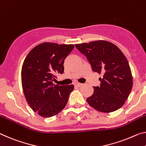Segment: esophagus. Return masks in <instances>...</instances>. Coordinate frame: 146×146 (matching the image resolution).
<instances>
[{"label":"esophagus","mask_w":146,"mask_h":146,"mask_svg":"<svg viewBox=\"0 0 146 146\" xmlns=\"http://www.w3.org/2000/svg\"><path fill=\"white\" fill-rule=\"evenodd\" d=\"M74 85L77 86V87H80V86H82L83 84H82V83H75Z\"/></svg>","instance_id":"obj_1"}]
</instances>
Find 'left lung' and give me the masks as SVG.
<instances>
[{
    "mask_svg": "<svg viewBox=\"0 0 146 146\" xmlns=\"http://www.w3.org/2000/svg\"><path fill=\"white\" fill-rule=\"evenodd\" d=\"M81 53L87 57L92 70L103 75L99 87L87 102L102 113L115 111L125 104L133 87L131 68L125 56L111 42L95 40L89 43L76 44Z\"/></svg>",
    "mask_w": 146,
    "mask_h": 146,
    "instance_id": "1",
    "label": "left lung"
}]
</instances>
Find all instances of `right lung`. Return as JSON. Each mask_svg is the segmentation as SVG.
I'll list each match as a JSON object with an SVG mask.
<instances>
[{"label": "right lung", "mask_w": 146, "mask_h": 146, "mask_svg": "<svg viewBox=\"0 0 146 146\" xmlns=\"http://www.w3.org/2000/svg\"><path fill=\"white\" fill-rule=\"evenodd\" d=\"M73 44L43 42L33 48L24 61L21 81L28 104L44 118L59 114L65 107L74 85H55L56 74L64 71V61Z\"/></svg>", "instance_id": "1"}]
</instances>
